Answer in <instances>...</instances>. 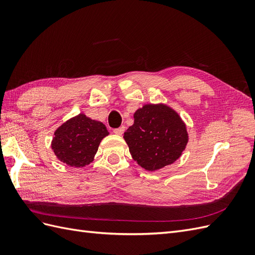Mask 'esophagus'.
I'll use <instances>...</instances> for the list:
<instances>
[{"instance_id": "obj_1", "label": "esophagus", "mask_w": 255, "mask_h": 255, "mask_svg": "<svg viewBox=\"0 0 255 255\" xmlns=\"http://www.w3.org/2000/svg\"><path fill=\"white\" fill-rule=\"evenodd\" d=\"M125 130H126V128H125V127H120V128H114L113 132H114L115 134H117V135H122L123 133H125Z\"/></svg>"}]
</instances>
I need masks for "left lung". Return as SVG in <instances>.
I'll return each mask as SVG.
<instances>
[{
    "mask_svg": "<svg viewBox=\"0 0 255 255\" xmlns=\"http://www.w3.org/2000/svg\"><path fill=\"white\" fill-rule=\"evenodd\" d=\"M129 153L145 170L172 164L187 144L186 128L166 105L146 104L134 114V125L125 133Z\"/></svg>",
    "mask_w": 255,
    "mask_h": 255,
    "instance_id": "left-lung-1",
    "label": "left lung"
}]
</instances>
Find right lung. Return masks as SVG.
Masks as SVG:
<instances>
[{
	"label": "right lung",
	"mask_w": 255,
	"mask_h": 255,
	"mask_svg": "<svg viewBox=\"0 0 255 255\" xmlns=\"http://www.w3.org/2000/svg\"><path fill=\"white\" fill-rule=\"evenodd\" d=\"M107 135L109 132L102 122L80 114L55 130L52 149L60 161L81 168L94 159L100 142Z\"/></svg>",
	"instance_id": "1"
}]
</instances>
